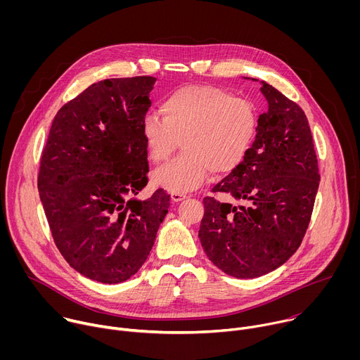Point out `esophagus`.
Masks as SVG:
<instances>
[{"label": "esophagus", "mask_w": 360, "mask_h": 360, "mask_svg": "<svg viewBox=\"0 0 360 360\" xmlns=\"http://www.w3.org/2000/svg\"><path fill=\"white\" fill-rule=\"evenodd\" d=\"M171 198H172L174 202H181V200L186 199L188 196H186L185 193H181V192H172V193H171Z\"/></svg>", "instance_id": "1"}]
</instances>
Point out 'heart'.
<instances>
[{
    "label": "heart",
    "instance_id": "obj_1",
    "mask_svg": "<svg viewBox=\"0 0 360 360\" xmlns=\"http://www.w3.org/2000/svg\"><path fill=\"white\" fill-rule=\"evenodd\" d=\"M162 118L149 114L142 121L148 158L165 162L179 141L184 153L152 174L155 186L169 192L198 188L210 171L225 176L245 161L256 134L250 102L212 85H186L161 102Z\"/></svg>",
    "mask_w": 360,
    "mask_h": 360
}]
</instances>
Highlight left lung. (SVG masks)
<instances>
[{"label":"left lung","instance_id":"1","mask_svg":"<svg viewBox=\"0 0 360 360\" xmlns=\"http://www.w3.org/2000/svg\"><path fill=\"white\" fill-rule=\"evenodd\" d=\"M268 111L242 165L214 186L245 203L203 198L199 239L222 272L249 279L269 274L296 252L311 222L319 168L309 124L296 102L262 81Z\"/></svg>","mask_w":360,"mask_h":360}]
</instances>
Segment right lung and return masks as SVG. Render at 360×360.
Segmentation results:
<instances>
[{"mask_svg":"<svg viewBox=\"0 0 360 360\" xmlns=\"http://www.w3.org/2000/svg\"><path fill=\"white\" fill-rule=\"evenodd\" d=\"M157 78H111L57 112L42 150L38 191L64 259L101 283H121L145 264L171 198L148 184L142 121Z\"/></svg>","mask_w":360,"mask_h":360,"instance_id":"right-lung-1","label":"right lung"}]
</instances>
